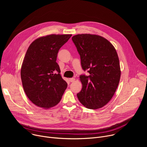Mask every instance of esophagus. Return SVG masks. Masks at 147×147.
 Wrapping results in <instances>:
<instances>
[{"label":"esophagus","mask_w":147,"mask_h":147,"mask_svg":"<svg viewBox=\"0 0 147 147\" xmlns=\"http://www.w3.org/2000/svg\"><path fill=\"white\" fill-rule=\"evenodd\" d=\"M75 78H70V79H69V81H70V82H74V81H75Z\"/></svg>","instance_id":"34e87169"}]
</instances>
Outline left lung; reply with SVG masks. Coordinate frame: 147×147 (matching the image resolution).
Masks as SVG:
<instances>
[{"instance_id": "obj_1", "label": "left lung", "mask_w": 147, "mask_h": 147, "mask_svg": "<svg viewBox=\"0 0 147 147\" xmlns=\"http://www.w3.org/2000/svg\"><path fill=\"white\" fill-rule=\"evenodd\" d=\"M72 40L80 56L82 69L90 73L88 76H80L82 87L77 98L88 109L100 108L111 100L120 81L116 51L108 40L98 35L78 34Z\"/></svg>"}]
</instances>
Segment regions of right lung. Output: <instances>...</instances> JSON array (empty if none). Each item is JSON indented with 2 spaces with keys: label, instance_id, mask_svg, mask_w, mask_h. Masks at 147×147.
I'll return each mask as SVG.
<instances>
[{
  "label": "right lung",
  "instance_id": "1",
  "mask_svg": "<svg viewBox=\"0 0 147 147\" xmlns=\"http://www.w3.org/2000/svg\"><path fill=\"white\" fill-rule=\"evenodd\" d=\"M71 34H51L36 39L24 58L21 78L24 92L35 105L44 109L56 106L67 87L56 63L60 48Z\"/></svg>",
  "mask_w": 147,
  "mask_h": 147
}]
</instances>
